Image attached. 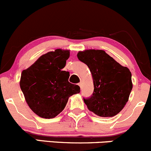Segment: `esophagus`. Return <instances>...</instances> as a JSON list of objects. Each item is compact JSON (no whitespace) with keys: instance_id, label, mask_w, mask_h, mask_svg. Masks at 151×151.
<instances>
[{"instance_id":"obj_1","label":"esophagus","mask_w":151,"mask_h":151,"mask_svg":"<svg viewBox=\"0 0 151 151\" xmlns=\"http://www.w3.org/2000/svg\"><path fill=\"white\" fill-rule=\"evenodd\" d=\"M78 85H79V86L80 87V88H82V85H83V81H81V82H80V83H79Z\"/></svg>"}]
</instances>
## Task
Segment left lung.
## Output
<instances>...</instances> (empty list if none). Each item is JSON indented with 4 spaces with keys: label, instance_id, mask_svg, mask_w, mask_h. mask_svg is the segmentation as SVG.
Listing matches in <instances>:
<instances>
[{
    "label": "left lung",
    "instance_id": "1",
    "mask_svg": "<svg viewBox=\"0 0 151 151\" xmlns=\"http://www.w3.org/2000/svg\"><path fill=\"white\" fill-rule=\"evenodd\" d=\"M80 61L89 68L93 80V93L83 98L88 109L100 117L119 113L132 90V73L104 50H88L77 53Z\"/></svg>",
    "mask_w": 151,
    "mask_h": 151
}]
</instances>
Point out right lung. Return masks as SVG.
<instances>
[{
    "label": "right lung",
    "mask_w": 151,
    "mask_h": 151,
    "mask_svg": "<svg viewBox=\"0 0 151 151\" xmlns=\"http://www.w3.org/2000/svg\"><path fill=\"white\" fill-rule=\"evenodd\" d=\"M69 55V50L49 52L21 74L19 85L27 104L41 118L56 117L68 98L80 92L79 85L68 82L69 72L62 71Z\"/></svg>",
    "instance_id": "1"
}]
</instances>
